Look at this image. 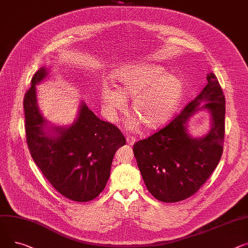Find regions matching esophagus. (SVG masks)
<instances>
[{
    "instance_id": "obj_1",
    "label": "esophagus",
    "mask_w": 248,
    "mask_h": 248,
    "mask_svg": "<svg viewBox=\"0 0 248 248\" xmlns=\"http://www.w3.org/2000/svg\"><path fill=\"white\" fill-rule=\"evenodd\" d=\"M126 141H127V143L129 144V145H133L134 143H135V141H136V139H135V137H133V136H127L126 137Z\"/></svg>"
}]
</instances>
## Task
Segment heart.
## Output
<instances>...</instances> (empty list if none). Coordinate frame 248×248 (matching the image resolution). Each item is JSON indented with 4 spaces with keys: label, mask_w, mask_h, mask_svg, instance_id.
I'll return each instance as SVG.
<instances>
[{
    "label": "heart",
    "mask_w": 248,
    "mask_h": 248,
    "mask_svg": "<svg viewBox=\"0 0 248 248\" xmlns=\"http://www.w3.org/2000/svg\"><path fill=\"white\" fill-rule=\"evenodd\" d=\"M113 78L117 87L107 83L101 87L102 111L108 120L116 121L127 108L126 98L132 97L135 116L126 124L131 130L141 124L150 130L165 126L181 104L183 82L155 64L125 65L113 72Z\"/></svg>",
    "instance_id": "1"
}]
</instances>
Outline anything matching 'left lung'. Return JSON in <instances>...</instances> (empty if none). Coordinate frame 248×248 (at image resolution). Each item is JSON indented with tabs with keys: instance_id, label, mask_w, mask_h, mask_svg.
Listing matches in <instances>:
<instances>
[{
	"instance_id": "left-lung-1",
	"label": "left lung",
	"mask_w": 248,
	"mask_h": 248,
	"mask_svg": "<svg viewBox=\"0 0 248 248\" xmlns=\"http://www.w3.org/2000/svg\"><path fill=\"white\" fill-rule=\"evenodd\" d=\"M207 85L168 125L134 144V156L148 191L162 202H177L198 191L216 168L223 151L225 98L213 73ZM201 103L206 104L200 106ZM210 111L211 131L194 139L186 122L199 109Z\"/></svg>"
}]
</instances>
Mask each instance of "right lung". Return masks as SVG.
I'll return each mask as SVG.
<instances>
[{
  "label": "right lung",
  "instance_id": "add662e5",
  "mask_svg": "<svg viewBox=\"0 0 248 248\" xmlns=\"http://www.w3.org/2000/svg\"><path fill=\"white\" fill-rule=\"evenodd\" d=\"M40 68L24 98L26 138L34 162L56 190L87 202L104 190L113 157L126 143L115 125L99 119L82 101L77 119L68 127H49L37 103L36 85L48 75Z\"/></svg>",
  "mask_w": 248,
  "mask_h": 248
}]
</instances>
